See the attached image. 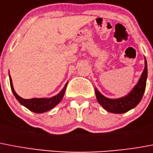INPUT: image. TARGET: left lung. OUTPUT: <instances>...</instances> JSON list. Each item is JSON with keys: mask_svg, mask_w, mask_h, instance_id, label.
Instances as JSON below:
<instances>
[{"mask_svg": "<svg viewBox=\"0 0 153 153\" xmlns=\"http://www.w3.org/2000/svg\"><path fill=\"white\" fill-rule=\"evenodd\" d=\"M147 76V62L145 57V69L142 74L140 76L137 84L134 87V88L127 96L118 99H109L102 96L98 91V89L96 88L95 91L97 101L106 111L111 113L123 114L127 112L129 110L134 108L140 102L146 87Z\"/></svg>", "mask_w": 153, "mask_h": 153, "instance_id": "8db88e82", "label": "left lung"}]
</instances>
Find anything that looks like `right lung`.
Wrapping results in <instances>:
<instances>
[{
    "mask_svg": "<svg viewBox=\"0 0 153 153\" xmlns=\"http://www.w3.org/2000/svg\"><path fill=\"white\" fill-rule=\"evenodd\" d=\"M9 80H10L11 89L13 91V95L15 96V97L16 98V100L19 101V103L24 106L25 107H27L28 110L38 114L44 113V112H46V111H51V109H53V107H56L62 101L65 92L67 84H68V82H67L62 91H60L57 95L53 96V97L32 98V99H29V100H25V99H23V98L18 96L16 92L15 91L14 88H13V80H12L10 75H9Z\"/></svg>",
    "mask_w": 153,
    "mask_h": 153,
    "instance_id": "add662e5",
    "label": "right lung"
}]
</instances>
